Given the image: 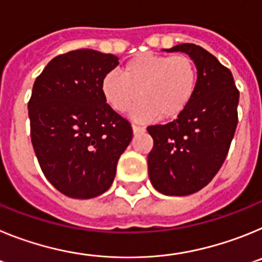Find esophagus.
<instances>
[{"label":"esophagus","instance_id":"1","mask_svg":"<svg viewBox=\"0 0 262 262\" xmlns=\"http://www.w3.org/2000/svg\"><path fill=\"white\" fill-rule=\"evenodd\" d=\"M133 131H134V134L143 133V131H144V127L139 126V124H136V123H133Z\"/></svg>","mask_w":262,"mask_h":262}]
</instances>
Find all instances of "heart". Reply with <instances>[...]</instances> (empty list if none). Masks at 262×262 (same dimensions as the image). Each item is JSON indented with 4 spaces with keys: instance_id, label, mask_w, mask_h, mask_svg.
Returning <instances> with one entry per match:
<instances>
[{
    "instance_id": "obj_1",
    "label": "heart",
    "mask_w": 262,
    "mask_h": 262,
    "mask_svg": "<svg viewBox=\"0 0 262 262\" xmlns=\"http://www.w3.org/2000/svg\"><path fill=\"white\" fill-rule=\"evenodd\" d=\"M196 84L198 71L190 56L144 52L131 57L122 75L108 72L101 89L106 102L118 113L128 111L139 96L135 110L139 118L168 120L190 105Z\"/></svg>"
}]
</instances>
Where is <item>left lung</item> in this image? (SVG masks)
Returning a JSON list of instances; mask_svg holds the SVG:
<instances>
[{"label":"left lung","instance_id":"obj_1","mask_svg":"<svg viewBox=\"0 0 262 262\" xmlns=\"http://www.w3.org/2000/svg\"><path fill=\"white\" fill-rule=\"evenodd\" d=\"M165 51H181L194 60L198 84L182 114L147 127L154 139L148 173L160 193L189 195L209 184L223 165L239 120V89L230 69L205 48L184 43Z\"/></svg>","mask_w":262,"mask_h":262}]
</instances>
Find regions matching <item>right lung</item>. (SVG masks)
<instances>
[{"mask_svg": "<svg viewBox=\"0 0 262 262\" xmlns=\"http://www.w3.org/2000/svg\"><path fill=\"white\" fill-rule=\"evenodd\" d=\"M117 66L110 53L73 50L53 57L32 86V147L48 181L71 198L105 193L133 139L131 123L106 103L101 89Z\"/></svg>", "mask_w": 262, "mask_h": 262, "instance_id": "add662e5", "label": "right lung"}]
</instances>
